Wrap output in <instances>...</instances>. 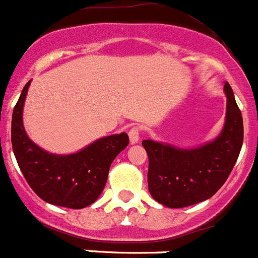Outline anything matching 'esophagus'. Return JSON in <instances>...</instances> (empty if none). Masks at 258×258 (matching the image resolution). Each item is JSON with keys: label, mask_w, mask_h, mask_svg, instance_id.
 <instances>
[{"label": "esophagus", "mask_w": 258, "mask_h": 258, "mask_svg": "<svg viewBox=\"0 0 258 258\" xmlns=\"http://www.w3.org/2000/svg\"><path fill=\"white\" fill-rule=\"evenodd\" d=\"M128 136L131 144H137L140 140V128L139 127H132L128 132Z\"/></svg>", "instance_id": "obj_1"}]
</instances>
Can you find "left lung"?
<instances>
[{
    "instance_id": "obj_1",
    "label": "left lung",
    "mask_w": 258,
    "mask_h": 258,
    "mask_svg": "<svg viewBox=\"0 0 258 258\" xmlns=\"http://www.w3.org/2000/svg\"><path fill=\"white\" fill-rule=\"evenodd\" d=\"M224 93L225 122L213 141L191 149L143 141L149 156V192L159 204L170 209L199 204L214 196L229 177L242 149L243 119L228 81Z\"/></svg>"
}]
</instances>
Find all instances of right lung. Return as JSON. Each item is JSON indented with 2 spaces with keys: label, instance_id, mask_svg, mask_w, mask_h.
Wrapping results in <instances>:
<instances>
[{
  "label": "right lung",
  "instance_id": "add662e5",
  "mask_svg": "<svg viewBox=\"0 0 258 258\" xmlns=\"http://www.w3.org/2000/svg\"><path fill=\"white\" fill-rule=\"evenodd\" d=\"M30 83L24 86L11 121V143L19 168L31 189L48 204L86 208L104 189L110 164L128 145V135L100 137L72 154L48 153L33 143L24 128L23 110Z\"/></svg>",
  "mask_w": 258,
  "mask_h": 258
}]
</instances>
